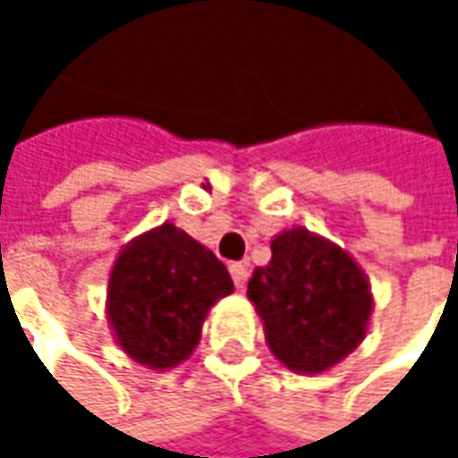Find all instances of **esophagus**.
Returning <instances> with one entry per match:
<instances>
[{
    "label": "esophagus",
    "mask_w": 458,
    "mask_h": 458,
    "mask_svg": "<svg viewBox=\"0 0 458 458\" xmlns=\"http://www.w3.org/2000/svg\"><path fill=\"white\" fill-rule=\"evenodd\" d=\"M230 276H233V284H235L238 289H243V284H246V278H249V270H246L243 262H233V265H230Z\"/></svg>",
    "instance_id": "1"
}]
</instances>
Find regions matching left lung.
I'll return each mask as SVG.
<instances>
[{
    "mask_svg": "<svg viewBox=\"0 0 458 458\" xmlns=\"http://www.w3.org/2000/svg\"><path fill=\"white\" fill-rule=\"evenodd\" d=\"M270 251V262L251 273L246 289L267 344L292 371H326L366 334L369 284L350 254L302 228L273 238Z\"/></svg>",
    "mask_w": 458,
    "mask_h": 458,
    "instance_id": "obj_1",
    "label": "left lung"
}]
</instances>
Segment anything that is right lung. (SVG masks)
<instances>
[{"instance_id": "right-lung-1", "label": "right lung", "mask_w": 458, "mask_h": 458, "mask_svg": "<svg viewBox=\"0 0 458 458\" xmlns=\"http://www.w3.org/2000/svg\"><path fill=\"white\" fill-rule=\"evenodd\" d=\"M233 292L228 267L174 225L145 233L114 265L108 316L119 344L145 366L185 360L209 308Z\"/></svg>"}]
</instances>
